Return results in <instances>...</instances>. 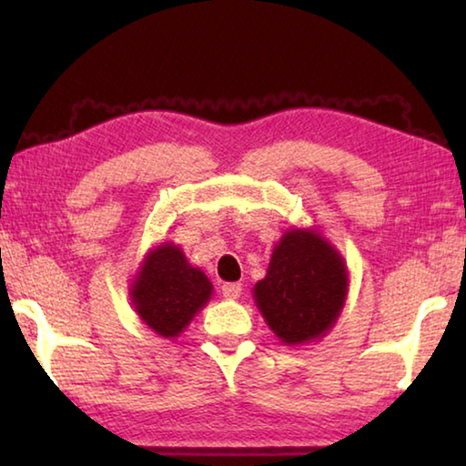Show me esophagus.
Instances as JSON below:
<instances>
[{"label": "esophagus", "mask_w": 466, "mask_h": 466, "mask_svg": "<svg viewBox=\"0 0 466 466\" xmlns=\"http://www.w3.org/2000/svg\"><path fill=\"white\" fill-rule=\"evenodd\" d=\"M222 294L226 299H238L242 294V286L240 283H224Z\"/></svg>", "instance_id": "esophagus-1"}]
</instances>
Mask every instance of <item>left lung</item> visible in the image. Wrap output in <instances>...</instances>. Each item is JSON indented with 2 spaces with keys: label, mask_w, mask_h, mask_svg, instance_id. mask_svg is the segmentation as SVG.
Wrapping results in <instances>:
<instances>
[{
  "label": "left lung",
  "mask_w": 466,
  "mask_h": 466,
  "mask_svg": "<svg viewBox=\"0 0 466 466\" xmlns=\"http://www.w3.org/2000/svg\"><path fill=\"white\" fill-rule=\"evenodd\" d=\"M347 267L335 247L310 228H291L275 244L269 269L257 283V309L281 343L325 337L343 310Z\"/></svg>",
  "instance_id": "1"
}]
</instances>
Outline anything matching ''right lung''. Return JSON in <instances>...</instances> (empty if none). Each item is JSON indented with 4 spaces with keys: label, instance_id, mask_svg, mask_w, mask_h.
<instances>
[{
    "label": "right lung",
    "instance_id": "add662e5",
    "mask_svg": "<svg viewBox=\"0 0 466 466\" xmlns=\"http://www.w3.org/2000/svg\"><path fill=\"white\" fill-rule=\"evenodd\" d=\"M211 289L208 275L177 244L164 242L146 255L131 283V302L156 335L175 339L209 302Z\"/></svg>",
    "mask_w": 466,
    "mask_h": 466
}]
</instances>
